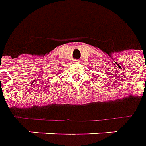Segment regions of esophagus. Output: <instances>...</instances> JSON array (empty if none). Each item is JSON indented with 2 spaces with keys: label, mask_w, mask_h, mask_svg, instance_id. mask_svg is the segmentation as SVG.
<instances>
[{
  "label": "esophagus",
  "mask_w": 146,
  "mask_h": 146,
  "mask_svg": "<svg viewBox=\"0 0 146 146\" xmlns=\"http://www.w3.org/2000/svg\"><path fill=\"white\" fill-rule=\"evenodd\" d=\"M80 62V60H74V61H73V63H75V64H77V63H79Z\"/></svg>",
  "instance_id": "esophagus-1"
}]
</instances>
